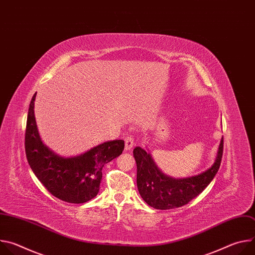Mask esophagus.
<instances>
[{
  "instance_id": "1",
  "label": "esophagus",
  "mask_w": 255,
  "mask_h": 255,
  "mask_svg": "<svg viewBox=\"0 0 255 255\" xmlns=\"http://www.w3.org/2000/svg\"><path fill=\"white\" fill-rule=\"evenodd\" d=\"M134 145V138L133 136H127L125 138V151H129Z\"/></svg>"
}]
</instances>
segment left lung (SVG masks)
<instances>
[{
  "instance_id": "8db88e82",
  "label": "left lung",
  "mask_w": 255,
  "mask_h": 255,
  "mask_svg": "<svg viewBox=\"0 0 255 255\" xmlns=\"http://www.w3.org/2000/svg\"><path fill=\"white\" fill-rule=\"evenodd\" d=\"M223 154V137L215 162L207 170L193 176L174 178L163 173L150 152L135 147L133 155L137 164V188L141 198L158 210L179 208L199 196L213 180L220 167Z\"/></svg>"
}]
</instances>
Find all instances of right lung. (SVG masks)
Here are the masks:
<instances>
[{
    "mask_svg": "<svg viewBox=\"0 0 255 255\" xmlns=\"http://www.w3.org/2000/svg\"><path fill=\"white\" fill-rule=\"evenodd\" d=\"M35 98L36 94L30 102L25 133V151L31 169L57 199L71 204L92 200L99 193L104 165L122 153L124 140L104 142L76 156H60L40 138L34 115Z\"/></svg>",
    "mask_w": 255,
    "mask_h": 255,
    "instance_id": "right-lung-1",
    "label": "right lung"
}]
</instances>
